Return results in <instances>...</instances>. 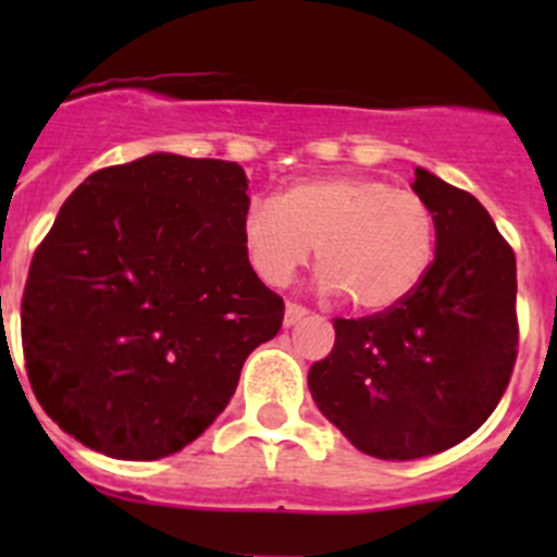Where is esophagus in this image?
<instances>
[{
	"label": "esophagus",
	"instance_id": "34e87169",
	"mask_svg": "<svg viewBox=\"0 0 557 557\" xmlns=\"http://www.w3.org/2000/svg\"><path fill=\"white\" fill-rule=\"evenodd\" d=\"M307 314H310V310H307V307L296 305V301H288V305H285V325L299 323V320L307 318Z\"/></svg>",
	"mask_w": 557,
	"mask_h": 557
}]
</instances>
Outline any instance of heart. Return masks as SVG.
I'll list each match as a JSON object with an SVG mask.
<instances>
[{
  "label": "heart",
  "instance_id": "obj_1",
  "mask_svg": "<svg viewBox=\"0 0 557 557\" xmlns=\"http://www.w3.org/2000/svg\"><path fill=\"white\" fill-rule=\"evenodd\" d=\"M243 243L258 277L285 285L312 258L323 290L345 294L363 312L396 307L434 261L436 223L429 201L377 177H318L252 201Z\"/></svg>",
  "mask_w": 557,
  "mask_h": 557
}]
</instances>
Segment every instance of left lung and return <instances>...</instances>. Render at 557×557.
Masks as SVG:
<instances>
[{"mask_svg":"<svg viewBox=\"0 0 557 557\" xmlns=\"http://www.w3.org/2000/svg\"><path fill=\"white\" fill-rule=\"evenodd\" d=\"M436 252L396 307L334 318V350L310 369L320 412L361 453L412 460L458 445L502 401L518 361V263L485 207L414 170Z\"/></svg>","mask_w":557,"mask_h":557,"instance_id":"left-lung-1","label":"left lung"}]
</instances>
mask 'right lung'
I'll return each mask as SVG.
<instances>
[{"instance_id":"add662e5","label":"right lung","mask_w":557,"mask_h":557,"mask_svg":"<svg viewBox=\"0 0 557 557\" xmlns=\"http://www.w3.org/2000/svg\"><path fill=\"white\" fill-rule=\"evenodd\" d=\"M245 170L153 153L72 190L32 258L21 342L39 407L91 450L156 460L226 409L285 305L247 261Z\"/></svg>"}]
</instances>
